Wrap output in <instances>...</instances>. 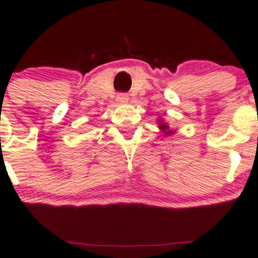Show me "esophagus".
Here are the masks:
<instances>
[{
	"label": "esophagus",
	"instance_id": "1",
	"mask_svg": "<svg viewBox=\"0 0 258 258\" xmlns=\"http://www.w3.org/2000/svg\"><path fill=\"white\" fill-rule=\"evenodd\" d=\"M117 101H118V102H127V101H128V95L123 92L118 93V95H117Z\"/></svg>",
	"mask_w": 258,
	"mask_h": 258
}]
</instances>
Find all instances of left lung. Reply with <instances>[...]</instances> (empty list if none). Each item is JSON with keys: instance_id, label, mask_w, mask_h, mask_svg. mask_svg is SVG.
<instances>
[{"instance_id": "left-lung-1", "label": "left lung", "mask_w": 258, "mask_h": 258, "mask_svg": "<svg viewBox=\"0 0 258 258\" xmlns=\"http://www.w3.org/2000/svg\"><path fill=\"white\" fill-rule=\"evenodd\" d=\"M161 128L166 130V128H168V127H167V124H161ZM166 134H170V132H166Z\"/></svg>"}]
</instances>
